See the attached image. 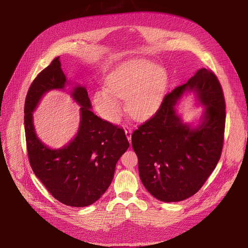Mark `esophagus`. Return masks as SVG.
Wrapping results in <instances>:
<instances>
[{"label":"esophagus","mask_w":248,"mask_h":248,"mask_svg":"<svg viewBox=\"0 0 248 248\" xmlns=\"http://www.w3.org/2000/svg\"><path fill=\"white\" fill-rule=\"evenodd\" d=\"M124 133H125V136H126L128 141L131 142V129L126 126V127L124 128Z\"/></svg>","instance_id":"34e87169"}]
</instances>
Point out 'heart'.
<instances>
[{"label": "heart", "mask_w": 248, "mask_h": 248, "mask_svg": "<svg viewBox=\"0 0 248 248\" xmlns=\"http://www.w3.org/2000/svg\"><path fill=\"white\" fill-rule=\"evenodd\" d=\"M167 79L166 71L154 63L127 65L108 78V89L94 93L93 105L104 119L114 122L123 112L120 98L126 100V110L131 117L144 118L158 106Z\"/></svg>", "instance_id": "heart-1"}]
</instances>
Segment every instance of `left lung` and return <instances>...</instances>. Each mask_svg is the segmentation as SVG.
<instances>
[{"label": "left lung", "instance_id": "1", "mask_svg": "<svg viewBox=\"0 0 248 248\" xmlns=\"http://www.w3.org/2000/svg\"><path fill=\"white\" fill-rule=\"evenodd\" d=\"M197 93L206 110L196 128L184 124L175 105L186 90ZM225 101L212 71L201 69L186 84L164 95L159 108L131 136L142 185L160 202H176L199 191L220 158Z\"/></svg>", "mask_w": 248, "mask_h": 248}]
</instances>
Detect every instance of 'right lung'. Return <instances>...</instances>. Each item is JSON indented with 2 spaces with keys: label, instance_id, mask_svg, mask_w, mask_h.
Listing matches in <instances>:
<instances>
[{
  "label": "right lung",
  "instance_id": "right-lung-1",
  "mask_svg": "<svg viewBox=\"0 0 248 248\" xmlns=\"http://www.w3.org/2000/svg\"><path fill=\"white\" fill-rule=\"evenodd\" d=\"M65 84L60 57L31 82L25 102L27 150L31 168L47 191L65 205L82 207L95 202L108 188L115 164L129 142L123 128L103 121L90 109L87 89L78 85L71 93L80 106L76 138L60 150L44 144L36 135L32 111L46 92L62 90Z\"/></svg>",
  "mask_w": 248,
  "mask_h": 248
}]
</instances>
